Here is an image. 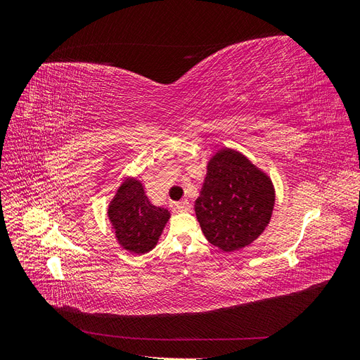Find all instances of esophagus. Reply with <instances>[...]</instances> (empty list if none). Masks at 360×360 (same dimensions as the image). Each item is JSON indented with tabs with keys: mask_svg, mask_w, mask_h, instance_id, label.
<instances>
[{
	"mask_svg": "<svg viewBox=\"0 0 360 360\" xmlns=\"http://www.w3.org/2000/svg\"><path fill=\"white\" fill-rule=\"evenodd\" d=\"M176 209L181 213H186V212H191V202L188 200H181L180 202L176 204Z\"/></svg>",
	"mask_w": 360,
	"mask_h": 360,
	"instance_id": "esophagus-1",
	"label": "esophagus"
}]
</instances>
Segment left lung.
Returning a JSON list of instances; mask_svg holds the SVG:
<instances>
[{
	"instance_id": "8db88e82",
	"label": "left lung",
	"mask_w": 360,
	"mask_h": 360,
	"mask_svg": "<svg viewBox=\"0 0 360 360\" xmlns=\"http://www.w3.org/2000/svg\"><path fill=\"white\" fill-rule=\"evenodd\" d=\"M274 207V183L240 151L225 147L207 162L195 214L212 245L224 252L249 246L266 230Z\"/></svg>"
}]
</instances>
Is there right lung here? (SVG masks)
I'll return each mask as SVG.
<instances>
[{
	"label": "right lung",
	"mask_w": 360,
	"mask_h": 360,
	"mask_svg": "<svg viewBox=\"0 0 360 360\" xmlns=\"http://www.w3.org/2000/svg\"><path fill=\"white\" fill-rule=\"evenodd\" d=\"M108 217L118 245L127 252L141 255L158 245L171 213L165 207L150 202L141 180L127 177L108 205Z\"/></svg>",
	"instance_id": "1"
}]
</instances>
